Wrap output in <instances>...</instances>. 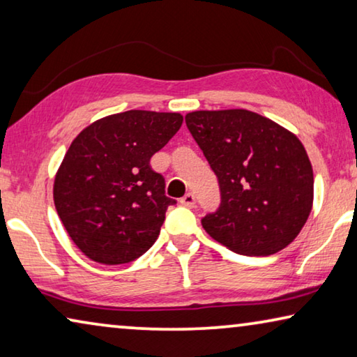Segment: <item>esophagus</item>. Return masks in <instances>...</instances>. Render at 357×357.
<instances>
[{
	"label": "esophagus",
	"mask_w": 357,
	"mask_h": 357,
	"mask_svg": "<svg viewBox=\"0 0 357 357\" xmlns=\"http://www.w3.org/2000/svg\"><path fill=\"white\" fill-rule=\"evenodd\" d=\"M181 203L188 208H194L195 206V195L192 194V192H189V194H185L183 199H181Z\"/></svg>",
	"instance_id": "34e87169"
}]
</instances>
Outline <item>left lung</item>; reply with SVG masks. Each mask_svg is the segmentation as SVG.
Returning a JSON list of instances; mask_svg holds the SVG:
<instances>
[{
  "mask_svg": "<svg viewBox=\"0 0 357 357\" xmlns=\"http://www.w3.org/2000/svg\"><path fill=\"white\" fill-rule=\"evenodd\" d=\"M189 132L216 173L220 206L206 234L243 256H270L296 240L313 208V168L296 135L248 109L194 111Z\"/></svg>",
  "mask_w": 357,
  "mask_h": 357,
  "instance_id": "left-lung-1",
  "label": "left lung"
}]
</instances>
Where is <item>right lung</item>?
<instances>
[{
	"label": "right lung",
	"instance_id": "obj_1",
	"mask_svg": "<svg viewBox=\"0 0 357 357\" xmlns=\"http://www.w3.org/2000/svg\"><path fill=\"white\" fill-rule=\"evenodd\" d=\"M181 126L179 112L132 109L95 121L73 139L55 174L54 203L93 262L128 264L155 243L176 200L149 160Z\"/></svg>",
	"mask_w": 357,
	"mask_h": 357
}]
</instances>
